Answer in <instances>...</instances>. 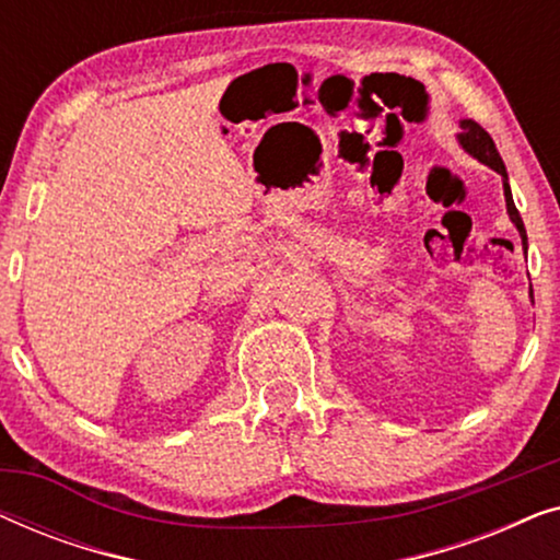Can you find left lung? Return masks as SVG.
Returning <instances> with one entry per match:
<instances>
[{"instance_id":"obj_1","label":"left lung","mask_w":560,"mask_h":560,"mask_svg":"<svg viewBox=\"0 0 560 560\" xmlns=\"http://www.w3.org/2000/svg\"><path fill=\"white\" fill-rule=\"evenodd\" d=\"M458 144L469 152L471 158H477L479 163H485L492 167L502 175V186H504V201H508V213L512 219V224L517 226L520 232V240H523V247L527 252V234H525V224H523V217H520L515 201H512V190H510V183H508V171H504V163L500 158V152H497V144L489 132H485V127H479L474 119H464L462 121V135H458ZM533 295V290H530Z\"/></svg>"}]
</instances>
